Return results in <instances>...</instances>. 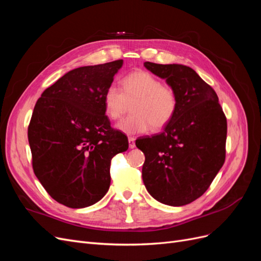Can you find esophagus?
I'll return each mask as SVG.
<instances>
[{
	"mask_svg": "<svg viewBox=\"0 0 261 261\" xmlns=\"http://www.w3.org/2000/svg\"><path fill=\"white\" fill-rule=\"evenodd\" d=\"M128 146H129L130 149H134V148L136 147V145H135V138H134V137H129L128 138Z\"/></svg>",
	"mask_w": 261,
	"mask_h": 261,
	"instance_id": "34e87169",
	"label": "esophagus"
}]
</instances>
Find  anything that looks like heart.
I'll return each instance as SVG.
<instances>
[{"label":"heart","instance_id":"heart-1","mask_svg":"<svg viewBox=\"0 0 261 261\" xmlns=\"http://www.w3.org/2000/svg\"><path fill=\"white\" fill-rule=\"evenodd\" d=\"M133 101V114L116 125V128L126 135L144 134L151 126L153 129L164 127L175 114L177 107L175 90L145 70L125 76L122 90L113 85L108 87L103 93L105 113L110 120H118L127 103Z\"/></svg>","mask_w":261,"mask_h":261}]
</instances>
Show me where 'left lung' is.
I'll return each mask as SVG.
<instances>
[{"mask_svg":"<svg viewBox=\"0 0 261 261\" xmlns=\"http://www.w3.org/2000/svg\"><path fill=\"white\" fill-rule=\"evenodd\" d=\"M145 67L176 92L175 114L159 135L136 140L145 153L143 180L154 199L169 206L191 203L207 191L225 160L226 117L216 91L191 67Z\"/></svg>","mask_w":261,"mask_h":261,"instance_id":"1","label":"left lung"}]
</instances>
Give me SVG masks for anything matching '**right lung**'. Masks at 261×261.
I'll use <instances>...</instances> for the list:
<instances>
[{
	"label": "right lung",
	"mask_w": 261,
	"mask_h": 261,
	"mask_svg": "<svg viewBox=\"0 0 261 261\" xmlns=\"http://www.w3.org/2000/svg\"><path fill=\"white\" fill-rule=\"evenodd\" d=\"M123 60L75 68L46 88L35 106L28 140L37 178L69 208L98 202L109 191L112 158L128 149L111 127L103 93Z\"/></svg>",
	"instance_id": "add662e5"
}]
</instances>
